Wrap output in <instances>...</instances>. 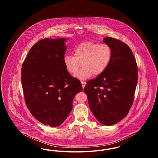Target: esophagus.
I'll return each mask as SVG.
<instances>
[{
	"label": "esophagus",
	"instance_id": "obj_1",
	"mask_svg": "<svg viewBox=\"0 0 158 158\" xmlns=\"http://www.w3.org/2000/svg\"><path fill=\"white\" fill-rule=\"evenodd\" d=\"M81 83H82V85L83 88H84L86 83L85 82H84V81H81Z\"/></svg>",
	"mask_w": 158,
	"mask_h": 158
}]
</instances>
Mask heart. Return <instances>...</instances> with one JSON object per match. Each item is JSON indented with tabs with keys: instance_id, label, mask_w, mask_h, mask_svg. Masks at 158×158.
Wrapping results in <instances>:
<instances>
[{
	"instance_id": "obj_1",
	"label": "heart",
	"mask_w": 158,
	"mask_h": 158,
	"mask_svg": "<svg viewBox=\"0 0 158 158\" xmlns=\"http://www.w3.org/2000/svg\"><path fill=\"white\" fill-rule=\"evenodd\" d=\"M73 52L74 56H64L63 63L68 72L74 74L82 63L83 68L75 75L76 78L80 80L102 74L108 67L113 54L111 47L108 44L92 41L81 43L74 48Z\"/></svg>"
}]
</instances>
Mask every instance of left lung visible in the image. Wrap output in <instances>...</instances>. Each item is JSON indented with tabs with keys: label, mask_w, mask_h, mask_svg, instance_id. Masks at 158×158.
Segmentation results:
<instances>
[{
	"label": "left lung",
	"mask_w": 158,
	"mask_h": 158,
	"mask_svg": "<svg viewBox=\"0 0 158 158\" xmlns=\"http://www.w3.org/2000/svg\"><path fill=\"white\" fill-rule=\"evenodd\" d=\"M112 49V58L105 72L87 82L84 91L90 110L102 124L110 126L123 120L133 104L137 83V66L126 44L105 37Z\"/></svg>",
	"instance_id": "1"
}]
</instances>
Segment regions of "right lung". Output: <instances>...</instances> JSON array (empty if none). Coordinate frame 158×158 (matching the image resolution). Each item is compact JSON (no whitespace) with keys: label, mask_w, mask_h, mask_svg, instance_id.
Masks as SVG:
<instances>
[{"label":"right lung","mask_w":158,"mask_h":158,"mask_svg":"<svg viewBox=\"0 0 158 158\" xmlns=\"http://www.w3.org/2000/svg\"><path fill=\"white\" fill-rule=\"evenodd\" d=\"M65 38H45L33 45L22 66L21 82L26 105L41 123L61 125L73 108L81 82L71 76L63 63Z\"/></svg>","instance_id":"1"}]
</instances>
